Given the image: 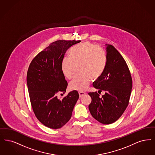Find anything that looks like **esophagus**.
I'll list each match as a JSON object with an SVG mask.
<instances>
[{"label":"esophagus","mask_w":155,"mask_h":155,"mask_svg":"<svg viewBox=\"0 0 155 155\" xmlns=\"http://www.w3.org/2000/svg\"><path fill=\"white\" fill-rule=\"evenodd\" d=\"M79 96H80V97H82L84 94H85V93L84 92H79Z\"/></svg>","instance_id":"1"}]
</instances>
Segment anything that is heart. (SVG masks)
<instances>
[{"label": "heart", "instance_id": "1", "mask_svg": "<svg viewBox=\"0 0 155 155\" xmlns=\"http://www.w3.org/2000/svg\"><path fill=\"white\" fill-rule=\"evenodd\" d=\"M106 55L99 46L86 42L76 45L69 51V57L64 56L61 62V70L64 77L70 79L75 66L80 65V74L75 76L69 83L71 90L85 91L91 81L100 77L104 71Z\"/></svg>", "mask_w": 155, "mask_h": 155}]
</instances>
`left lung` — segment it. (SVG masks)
<instances>
[{
  "label": "left lung",
  "instance_id": "obj_1",
  "mask_svg": "<svg viewBox=\"0 0 155 155\" xmlns=\"http://www.w3.org/2000/svg\"><path fill=\"white\" fill-rule=\"evenodd\" d=\"M106 46L104 71L93 85L99 91H105V94L102 97L96 92L88 94L92 98L89 105L92 116L101 124H109L122 116L129 104L132 79L122 56L113 45Z\"/></svg>",
  "mask_w": 155,
  "mask_h": 155
}]
</instances>
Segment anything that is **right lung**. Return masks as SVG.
I'll return each instance as SVG.
<instances>
[{
  "instance_id": "add662e5",
  "label": "right lung",
  "mask_w": 155,
  "mask_h": 155,
  "mask_svg": "<svg viewBox=\"0 0 155 155\" xmlns=\"http://www.w3.org/2000/svg\"><path fill=\"white\" fill-rule=\"evenodd\" d=\"M80 40H58L40 52L32 60L26 81L33 112L44 126L53 129L62 127L70 119L79 98L73 91L59 99L57 93H64L68 82L61 70V62L70 47Z\"/></svg>"
}]
</instances>
